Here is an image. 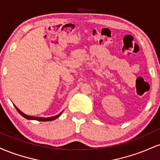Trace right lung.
I'll return each mask as SVG.
<instances>
[{
    "mask_svg": "<svg viewBox=\"0 0 160 160\" xmlns=\"http://www.w3.org/2000/svg\"><path fill=\"white\" fill-rule=\"evenodd\" d=\"M14 106H15L16 109L17 110V111L19 112V113H20V114H21L22 116L23 117H25V118L28 119V120H38V121H50V120H55V119L58 118V117H59V116L61 115V114H62V112H61V113H60L59 114H58V115L55 116V117H48V118H42V117H32V116H28V115H26V114H25V113H22V112L21 111H20V110L19 109V108H17V107H16V105H14Z\"/></svg>",
    "mask_w": 160,
    "mask_h": 160,
    "instance_id": "add662e5",
    "label": "right lung"
}]
</instances>
